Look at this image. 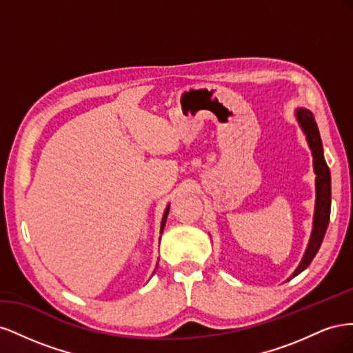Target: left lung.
<instances>
[{
  "instance_id": "8db88e82",
  "label": "left lung",
  "mask_w": 353,
  "mask_h": 353,
  "mask_svg": "<svg viewBox=\"0 0 353 353\" xmlns=\"http://www.w3.org/2000/svg\"><path fill=\"white\" fill-rule=\"evenodd\" d=\"M296 121L301 126L302 132L306 137V141L312 153V163H314V172H315V209H314V219H312V231L311 237H309L306 250L303 253V258L301 263L297 265L294 272L290 275L292 280L296 275L305 271L309 263L312 262L315 254L318 253L321 243L324 240L325 231L330 221V210H331V176L330 169L325 163L324 159V148L321 137H319L318 126L315 122V117L311 110L305 108H297L294 110Z\"/></svg>"
}]
</instances>
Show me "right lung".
Instances as JSON below:
<instances>
[{
  "label": "right lung",
  "mask_w": 353,
  "mask_h": 353,
  "mask_svg": "<svg viewBox=\"0 0 353 353\" xmlns=\"http://www.w3.org/2000/svg\"><path fill=\"white\" fill-rule=\"evenodd\" d=\"M168 213H169V205H168V206H166V209H165V213H163V216H162V222H160V234L163 232L165 223H166V218H168ZM156 270H157V266H156Z\"/></svg>",
  "instance_id": "obj_1"
}]
</instances>
